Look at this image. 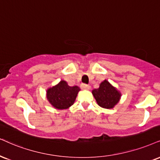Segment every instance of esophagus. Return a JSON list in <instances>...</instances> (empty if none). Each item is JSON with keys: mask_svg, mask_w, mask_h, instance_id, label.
Masks as SVG:
<instances>
[{"mask_svg": "<svg viewBox=\"0 0 160 160\" xmlns=\"http://www.w3.org/2000/svg\"><path fill=\"white\" fill-rule=\"evenodd\" d=\"M90 88H91V87L90 85H88V84H82V85H81V88H82V90H90Z\"/></svg>", "mask_w": 160, "mask_h": 160, "instance_id": "1", "label": "esophagus"}]
</instances>
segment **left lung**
<instances>
[{
    "label": "left lung",
    "mask_w": 160,
    "mask_h": 160,
    "mask_svg": "<svg viewBox=\"0 0 160 160\" xmlns=\"http://www.w3.org/2000/svg\"><path fill=\"white\" fill-rule=\"evenodd\" d=\"M92 93L98 105L106 109L113 108L121 98V92L107 80L103 81L99 88L94 89Z\"/></svg>",
    "instance_id": "obj_1"
}]
</instances>
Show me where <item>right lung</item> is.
<instances>
[{
    "label": "right lung",
    "mask_w": 160,
    "mask_h": 160,
    "mask_svg": "<svg viewBox=\"0 0 160 160\" xmlns=\"http://www.w3.org/2000/svg\"><path fill=\"white\" fill-rule=\"evenodd\" d=\"M79 90L78 86L70 87L62 80L56 86L47 89V98L56 109H68L73 104Z\"/></svg>",
    "instance_id": "obj_1"
}]
</instances>
